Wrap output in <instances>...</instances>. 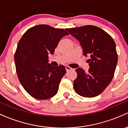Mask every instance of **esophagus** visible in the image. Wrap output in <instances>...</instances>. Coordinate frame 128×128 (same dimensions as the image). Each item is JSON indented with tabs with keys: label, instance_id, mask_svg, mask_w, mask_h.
Masks as SVG:
<instances>
[{
	"label": "esophagus",
	"instance_id": "esophagus-1",
	"mask_svg": "<svg viewBox=\"0 0 128 128\" xmlns=\"http://www.w3.org/2000/svg\"><path fill=\"white\" fill-rule=\"evenodd\" d=\"M65 68H66V70L67 72H68L69 71H71V70H72V68H71V67L68 66H66Z\"/></svg>",
	"mask_w": 128,
	"mask_h": 128
}]
</instances>
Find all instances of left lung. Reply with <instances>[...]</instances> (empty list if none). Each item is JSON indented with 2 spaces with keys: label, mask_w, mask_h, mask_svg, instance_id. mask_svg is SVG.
Returning <instances> with one entry per match:
<instances>
[{
  "label": "left lung",
  "mask_w": 128,
  "mask_h": 128,
  "mask_svg": "<svg viewBox=\"0 0 128 128\" xmlns=\"http://www.w3.org/2000/svg\"><path fill=\"white\" fill-rule=\"evenodd\" d=\"M67 31L80 42L83 54L90 57L88 72L76 69L77 77L74 81V90L84 97L98 96L110 84L114 77L118 61L115 42L101 28L86 25L67 28Z\"/></svg>",
  "instance_id": "obj_1"
}]
</instances>
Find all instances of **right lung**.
<instances>
[{"instance_id":"add662e5","label":"right lung","mask_w":128,"mask_h":128,"mask_svg":"<svg viewBox=\"0 0 128 128\" xmlns=\"http://www.w3.org/2000/svg\"><path fill=\"white\" fill-rule=\"evenodd\" d=\"M69 33L47 25H38L24 33L14 54L16 69L20 82L31 97L46 100L57 94L66 73L64 66L48 64L60 40Z\"/></svg>"}]
</instances>
